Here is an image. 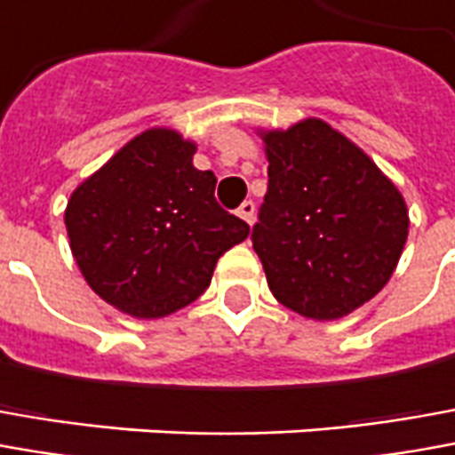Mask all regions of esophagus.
I'll return each mask as SVG.
<instances>
[{"label": "esophagus", "instance_id": "esophagus-1", "mask_svg": "<svg viewBox=\"0 0 455 455\" xmlns=\"http://www.w3.org/2000/svg\"><path fill=\"white\" fill-rule=\"evenodd\" d=\"M237 215H240L247 225H252V220H255V203H252V200H245V203L237 208Z\"/></svg>", "mask_w": 455, "mask_h": 455}]
</instances>
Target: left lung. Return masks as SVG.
<instances>
[{
	"label": "left lung",
	"instance_id": "obj_1",
	"mask_svg": "<svg viewBox=\"0 0 455 455\" xmlns=\"http://www.w3.org/2000/svg\"><path fill=\"white\" fill-rule=\"evenodd\" d=\"M262 140L269 180L252 247L269 290L302 317H347L396 269L406 203L364 150L319 118Z\"/></svg>",
	"mask_w": 455,
	"mask_h": 455
}]
</instances>
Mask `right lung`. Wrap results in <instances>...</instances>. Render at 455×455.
<instances>
[{
    "mask_svg": "<svg viewBox=\"0 0 455 455\" xmlns=\"http://www.w3.org/2000/svg\"><path fill=\"white\" fill-rule=\"evenodd\" d=\"M196 143L150 128L86 178L66 205L71 252L116 309L158 319L208 290L220 255L250 225L215 200L218 178L193 165Z\"/></svg>",
    "mask_w": 455,
    "mask_h": 455,
    "instance_id": "obj_1",
    "label": "right lung"
}]
</instances>
